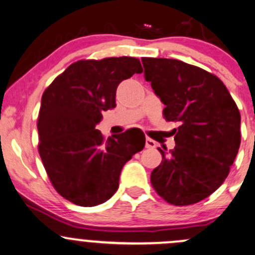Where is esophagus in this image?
I'll list each match as a JSON object with an SVG mask.
<instances>
[{
  "mask_svg": "<svg viewBox=\"0 0 255 255\" xmlns=\"http://www.w3.org/2000/svg\"><path fill=\"white\" fill-rule=\"evenodd\" d=\"M155 146H157L155 141H153V139L149 138V137L146 138V147H147V148H154Z\"/></svg>",
  "mask_w": 255,
  "mask_h": 255,
  "instance_id": "34e87169",
  "label": "esophagus"
}]
</instances>
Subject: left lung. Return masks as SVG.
Instances as JSON below:
<instances>
[{
	"label": "left lung",
	"mask_w": 255,
	"mask_h": 255,
	"mask_svg": "<svg viewBox=\"0 0 255 255\" xmlns=\"http://www.w3.org/2000/svg\"><path fill=\"white\" fill-rule=\"evenodd\" d=\"M144 79L165 106L168 122H180L175 148L150 174L160 197L175 205L207 198L229 175L241 143V114L219 78L168 58H142Z\"/></svg>",
	"instance_id": "obj_1"
}]
</instances>
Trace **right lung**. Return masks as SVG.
I'll return each mask as SVG.
<instances>
[{
  "label": "right lung",
  "instance_id": "obj_1",
  "mask_svg": "<svg viewBox=\"0 0 255 255\" xmlns=\"http://www.w3.org/2000/svg\"><path fill=\"white\" fill-rule=\"evenodd\" d=\"M139 59L112 57L73 63L43 92L37 120L39 152L57 192L81 207L108 201L123 166L143 149V132L107 139L96 125L116 108L118 85L142 73Z\"/></svg>",
  "mask_w": 255,
  "mask_h": 255
}]
</instances>
